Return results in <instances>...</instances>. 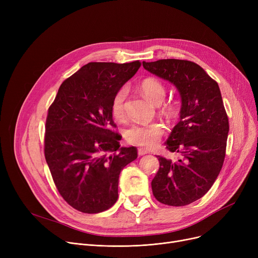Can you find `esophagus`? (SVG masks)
<instances>
[{"label": "esophagus", "mask_w": 258, "mask_h": 258, "mask_svg": "<svg viewBox=\"0 0 258 258\" xmlns=\"http://www.w3.org/2000/svg\"><path fill=\"white\" fill-rule=\"evenodd\" d=\"M146 154H148V151L144 150V148H139V150H138V155L139 156H144Z\"/></svg>", "instance_id": "1"}]
</instances>
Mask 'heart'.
Masks as SVG:
<instances>
[{
    "label": "heart",
    "mask_w": 258,
    "mask_h": 258,
    "mask_svg": "<svg viewBox=\"0 0 258 258\" xmlns=\"http://www.w3.org/2000/svg\"><path fill=\"white\" fill-rule=\"evenodd\" d=\"M140 91L146 99L155 104H160L166 96L164 85L156 78H146L140 84ZM127 96L126 87L117 91L112 100L111 111L114 118L121 120L125 116V99ZM164 125L160 122L152 123H135L125 131V138L128 143L142 147L151 148L158 144L164 134Z\"/></svg>",
    "instance_id": "heart-1"
}]
</instances>
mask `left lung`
I'll return each mask as SVG.
<instances>
[{"mask_svg": "<svg viewBox=\"0 0 258 258\" xmlns=\"http://www.w3.org/2000/svg\"><path fill=\"white\" fill-rule=\"evenodd\" d=\"M143 68L177 88L181 97L180 121L165 142L181 159L158 156L160 168L152 181L162 204L185 206L205 196L222 169L229 122L218 83L196 62L160 59Z\"/></svg>", "mask_w": 258, "mask_h": 258, "instance_id": "left-lung-1", "label": "left lung"}]
</instances>
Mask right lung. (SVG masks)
<instances>
[{
	"label": "right lung",
	"instance_id": "right-lung-1",
	"mask_svg": "<svg viewBox=\"0 0 258 258\" xmlns=\"http://www.w3.org/2000/svg\"><path fill=\"white\" fill-rule=\"evenodd\" d=\"M141 66L89 62L58 89L48 111L45 158L63 200L78 211L99 213L118 199L119 174L137 159L121 147L111 111L115 94Z\"/></svg>",
	"mask_w": 258,
	"mask_h": 258
}]
</instances>
